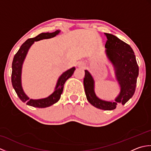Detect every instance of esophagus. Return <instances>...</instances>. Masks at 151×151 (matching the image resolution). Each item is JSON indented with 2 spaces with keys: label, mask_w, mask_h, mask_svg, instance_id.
I'll return each instance as SVG.
<instances>
[{
  "label": "esophagus",
  "mask_w": 151,
  "mask_h": 151,
  "mask_svg": "<svg viewBox=\"0 0 151 151\" xmlns=\"http://www.w3.org/2000/svg\"><path fill=\"white\" fill-rule=\"evenodd\" d=\"M84 65H85V64H84V62H79L78 63V66L79 67H82V68H83V67H84Z\"/></svg>",
  "instance_id": "esophagus-1"
}]
</instances>
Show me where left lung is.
I'll return each mask as SVG.
<instances>
[{
	"label": "left lung",
	"mask_w": 151,
	"mask_h": 151,
	"mask_svg": "<svg viewBox=\"0 0 151 151\" xmlns=\"http://www.w3.org/2000/svg\"><path fill=\"white\" fill-rule=\"evenodd\" d=\"M107 41L105 53L114 67L115 78L120 87L119 93L114 101H105L99 98L95 91V81L91 73L85 70L84 86L88 102L101 110H112L117 104L124 105L135 92L139 67L132 48L114 35L104 33Z\"/></svg>",
	"instance_id": "1"
}]
</instances>
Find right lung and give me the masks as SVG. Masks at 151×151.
I'll return each mask as SVG.
<instances>
[{
  "label": "right lung",
  "mask_w": 151,
  "mask_h": 151,
  "mask_svg": "<svg viewBox=\"0 0 151 151\" xmlns=\"http://www.w3.org/2000/svg\"><path fill=\"white\" fill-rule=\"evenodd\" d=\"M60 32V30H58L54 32L41 33L34 38L27 40L22 45L20 49L14 56L12 62V83L13 88L17 93L19 98L23 102H26L28 106H31L36 108H46L50 106L51 105L55 104L60 100L61 94L63 90L64 84L68 78L73 75L75 71V67H73L66 71L63 73L58 79L56 87L52 94L49 97L40 99H30L25 93L22 86L21 75L22 64L26 58L28 50L30 47L34 43L35 41H38L44 39H49L57 36Z\"/></svg>",
  "instance_id": "add662e5"
}]
</instances>
